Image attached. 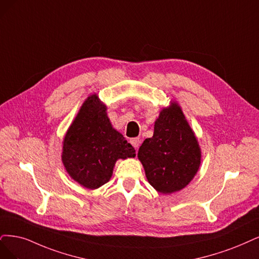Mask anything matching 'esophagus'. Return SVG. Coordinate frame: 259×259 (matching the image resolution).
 Segmentation results:
<instances>
[{"label": "esophagus", "instance_id": "esophagus-1", "mask_svg": "<svg viewBox=\"0 0 259 259\" xmlns=\"http://www.w3.org/2000/svg\"><path fill=\"white\" fill-rule=\"evenodd\" d=\"M130 143H131V145L138 150V148H139V146H140L141 140H140L139 138H135V139H131V140H130Z\"/></svg>", "mask_w": 259, "mask_h": 259}]
</instances>
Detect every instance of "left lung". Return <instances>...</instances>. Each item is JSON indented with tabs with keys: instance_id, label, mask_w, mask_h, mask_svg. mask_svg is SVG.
I'll return each instance as SVG.
<instances>
[{
	"instance_id": "obj_1",
	"label": "left lung",
	"mask_w": 259,
	"mask_h": 259,
	"mask_svg": "<svg viewBox=\"0 0 259 259\" xmlns=\"http://www.w3.org/2000/svg\"><path fill=\"white\" fill-rule=\"evenodd\" d=\"M138 157L148 183L160 193L176 192L193 179L202 152L177 102L160 112L154 136L143 142Z\"/></svg>"
}]
</instances>
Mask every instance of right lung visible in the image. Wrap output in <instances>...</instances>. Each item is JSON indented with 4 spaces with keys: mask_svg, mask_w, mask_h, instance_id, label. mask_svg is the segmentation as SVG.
<instances>
[{
    "mask_svg": "<svg viewBox=\"0 0 259 259\" xmlns=\"http://www.w3.org/2000/svg\"><path fill=\"white\" fill-rule=\"evenodd\" d=\"M135 157V148L112 127L105 104L96 94L90 96L64 139L62 161L67 173L95 190L110 180L118 159Z\"/></svg>",
    "mask_w": 259,
    "mask_h": 259,
    "instance_id": "right-lung-1",
    "label": "right lung"
}]
</instances>
